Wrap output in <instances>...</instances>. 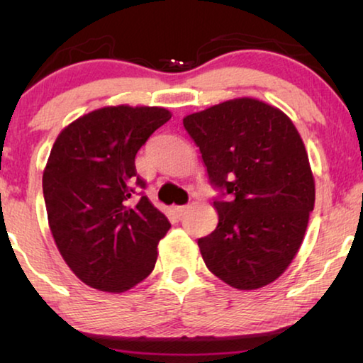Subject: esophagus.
Instances as JSON below:
<instances>
[{
	"instance_id": "1",
	"label": "esophagus",
	"mask_w": 363,
	"mask_h": 363,
	"mask_svg": "<svg viewBox=\"0 0 363 363\" xmlns=\"http://www.w3.org/2000/svg\"><path fill=\"white\" fill-rule=\"evenodd\" d=\"M186 211H187V206H174L173 208V213H174L176 218H181Z\"/></svg>"
}]
</instances>
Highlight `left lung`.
<instances>
[{
    "mask_svg": "<svg viewBox=\"0 0 363 363\" xmlns=\"http://www.w3.org/2000/svg\"><path fill=\"white\" fill-rule=\"evenodd\" d=\"M220 195L219 223L199 238L206 267L237 290L277 280L296 256L314 210L315 182L293 121L269 104L240 97L187 115Z\"/></svg>",
    "mask_w": 363,
    "mask_h": 363,
    "instance_id": "obj_1",
    "label": "left lung"
}]
</instances>
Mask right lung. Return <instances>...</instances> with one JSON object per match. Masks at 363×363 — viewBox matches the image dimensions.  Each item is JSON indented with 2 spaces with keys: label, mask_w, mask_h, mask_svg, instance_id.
<instances>
[{
  "label": "right lung",
  "mask_w": 363,
  "mask_h": 363,
  "mask_svg": "<svg viewBox=\"0 0 363 363\" xmlns=\"http://www.w3.org/2000/svg\"><path fill=\"white\" fill-rule=\"evenodd\" d=\"M171 118L163 107H102L64 128L43 173L49 229L72 272L91 288L130 290L157 262L169 220L136 189V153Z\"/></svg>",
  "instance_id": "1"
}]
</instances>
